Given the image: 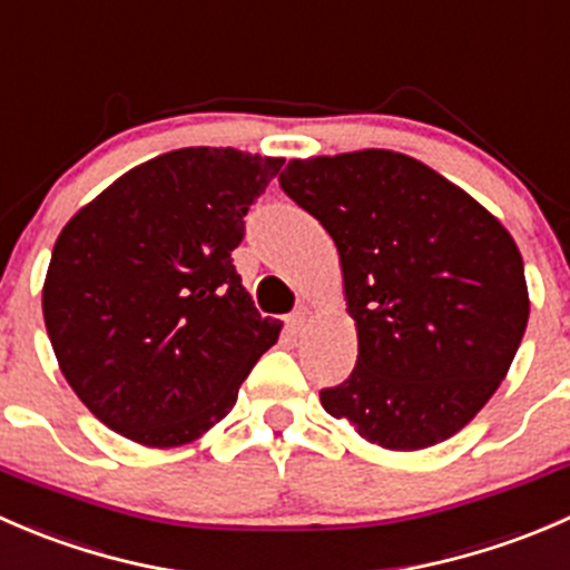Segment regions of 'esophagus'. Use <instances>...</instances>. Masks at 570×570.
<instances>
[{
    "instance_id": "34e87169",
    "label": "esophagus",
    "mask_w": 570,
    "mask_h": 570,
    "mask_svg": "<svg viewBox=\"0 0 570 570\" xmlns=\"http://www.w3.org/2000/svg\"><path fill=\"white\" fill-rule=\"evenodd\" d=\"M306 320H308V308H297V312H292L289 317H286V327H289L292 333H301V327L306 325Z\"/></svg>"
}]
</instances>
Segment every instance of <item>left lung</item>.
<instances>
[{"instance_id":"1","label":"left lung","mask_w":570,"mask_h":570,"mask_svg":"<svg viewBox=\"0 0 570 570\" xmlns=\"http://www.w3.org/2000/svg\"><path fill=\"white\" fill-rule=\"evenodd\" d=\"M278 181L336 243L358 327L353 375L322 389V407L386 450L450 439L497 392L527 331L513 237L405 154L292 159Z\"/></svg>"}]
</instances>
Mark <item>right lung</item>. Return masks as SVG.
Instances as JSON below:
<instances>
[{"mask_svg":"<svg viewBox=\"0 0 570 570\" xmlns=\"http://www.w3.org/2000/svg\"><path fill=\"white\" fill-rule=\"evenodd\" d=\"M284 159L178 148L129 170L68 220L43 320L68 386L146 446L198 439L237 402L281 322L234 267L250 204Z\"/></svg>","mask_w":570,"mask_h":570,"instance_id":"add662e5","label":"right lung"}]
</instances>
